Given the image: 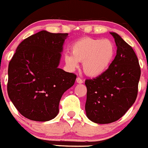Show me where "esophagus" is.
Returning <instances> with one entry per match:
<instances>
[{"instance_id": "1", "label": "esophagus", "mask_w": 148, "mask_h": 148, "mask_svg": "<svg viewBox=\"0 0 148 148\" xmlns=\"http://www.w3.org/2000/svg\"><path fill=\"white\" fill-rule=\"evenodd\" d=\"M77 83H82V82H83V80H82L80 77H78L77 78Z\"/></svg>"}]
</instances>
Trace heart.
Wrapping results in <instances>:
<instances>
[{
	"label": "heart",
	"instance_id": "heart-1",
	"mask_svg": "<svg viewBox=\"0 0 148 148\" xmlns=\"http://www.w3.org/2000/svg\"><path fill=\"white\" fill-rule=\"evenodd\" d=\"M71 49L72 55H65L68 66L76 68L78 62H82L84 72L90 77L103 74L112 63L116 53L115 45L108 38H80L73 43Z\"/></svg>",
	"mask_w": 148,
	"mask_h": 148
}]
</instances>
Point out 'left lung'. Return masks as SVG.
I'll use <instances>...</instances> for the list:
<instances>
[{"instance_id":"1","label":"left lung","mask_w":148,"mask_h":148,"mask_svg":"<svg viewBox=\"0 0 148 148\" xmlns=\"http://www.w3.org/2000/svg\"><path fill=\"white\" fill-rule=\"evenodd\" d=\"M110 34L118 48L115 58L103 74L85 80L86 114L99 124L117 121L133 105L141 75L139 60L132 47L118 34Z\"/></svg>"}]
</instances>
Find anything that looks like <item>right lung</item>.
Listing matches in <instances>:
<instances>
[{
	"mask_svg": "<svg viewBox=\"0 0 148 148\" xmlns=\"http://www.w3.org/2000/svg\"><path fill=\"white\" fill-rule=\"evenodd\" d=\"M68 35L41 30L23 40L9 62L8 95L27 119L55 118L63 93L75 82V74L58 67Z\"/></svg>",
	"mask_w": 148,
	"mask_h": 148,
	"instance_id": "add662e5",
	"label": "right lung"
}]
</instances>
